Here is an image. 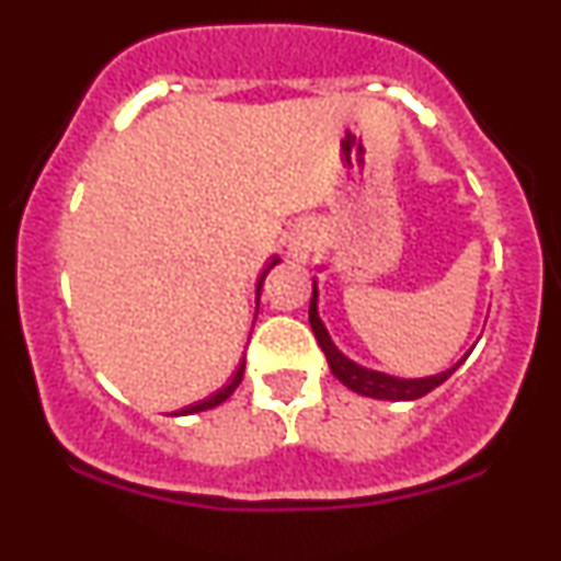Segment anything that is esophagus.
Returning <instances> with one entry per match:
<instances>
[{
	"mask_svg": "<svg viewBox=\"0 0 561 561\" xmlns=\"http://www.w3.org/2000/svg\"><path fill=\"white\" fill-rule=\"evenodd\" d=\"M311 248H313V242L308 240V237H302V234L293 237V240H289V244H287L289 255H293L295 261H306L308 255H311Z\"/></svg>",
	"mask_w": 561,
	"mask_h": 561,
	"instance_id": "esophagus-1",
	"label": "esophagus"
}]
</instances>
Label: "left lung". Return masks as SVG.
I'll return each instance as SVG.
<instances>
[{"label": "left lung", "mask_w": 561, "mask_h": 561, "mask_svg": "<svg viewBox=\"0 0 561 561\" xmlns=\"http://www.w3.org/2000/svg\"><path fill=\"white\" fill-rule=\"evenodd\" d=\"M308 321H311V330H313V334H317L321 351H324L332 375L337 377L345 388L358 392V396L379 398V401H416V398L427 396L430 390H435L437 385L446 382V379L467 362V356H465L461 362H456L450 369L443 371V375L422 377V379L390 377V375H385V371H375V369H366V366H358L356 362H351V358L343 356V353L337 351V345L332 343L327 327L321 324L317 279H313V295H311V308H308Z\"/></svg>", "instance_id": "obj_1"}]
</instances>
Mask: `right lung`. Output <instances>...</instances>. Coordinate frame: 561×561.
<instances>
[{"instance_id":"right-lung-1","label":"right lung","mask_w":561,"mask_h":561,"mask_svg":"<svg viewBox=\"0 0 561 561\" xmlns=\"http://www.w3.org/2000/svg\"><path fill=\"white\" fill-rule=\"evenodd\" d=\"M276 263H279V259H272V263H268L266 268H263V274H261V279H259V285H255V317H259V298H261V287H263V279H266V274L272 272V268L276 266ZM242 375H244V362L237 366V371L234 375H231V379L227 385H224L221 390L218 392H214V396H208V398H203V401H197V403H192V405H186V409H182L179 411V414H195V411H205V409H214V405H218V403H224L227 401V398L231 396V392L237 390V385L242 382Z\"/></svg>"}]
</instances>
